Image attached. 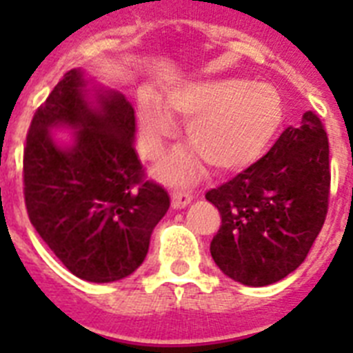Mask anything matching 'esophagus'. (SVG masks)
<instances>
[{
    "label": "esophagus",
    "mask_w": 353,
    "mask_h": 353,
    "mask_svg": "<svg viewBox=\"0 0 353 353\" xmlns=\"http://www.w3.org/2000/svg\"><path fill=\"white\" fill-rule=\"evenodd\" d=\"M192 201V194L187 191H174L171 196V207L173 208H183Z\"/></svg>",
    "instance_id": "obj_1"
}]
</instances>
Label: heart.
I'll return each instance as SVG.
<instances>
[{
  "label": "heart",
  "instance_id": "b5f03b06",
  "mask_svg": "<svg viewBox=\"0 0 353 353\" xmlns=\"http://www.w3.org/2000/svg\"><path fill=\"white\" fill-rule=\"evenodd\" d=\"M279 95L270 86L242 79L187 83L171 90L164 105L152 95L139 99V141L146 159H157L174 132V120L187 121V141L212 168L230 171L252 162L269 145L281 123ZM198 162L174 155L164 174L189 180Z\"/></svg>",
  "mask_w": 353,
  "mask_h": 353
}]
</instances>
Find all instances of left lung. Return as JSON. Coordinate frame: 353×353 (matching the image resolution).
Wrapping results in <instances>:
<instances>
[{
	"label": "left lung",
	"mask_w": 353,
	"mask_h": 353,
	"mask_svg": "<svg viewBox=\"0 0 353 353\" xmlns=\"http://www.w3.org/2000/svg\"><path fill=\"white\" fill-rule=\"evenodd\" d=\"M329 138L313 111L288 127L254 164L210 189L221 214L214 261L248 286L281 281L305 260L329 208Z\"/></svg>",
	"instance_id": "obj_1"
}]
</instances>
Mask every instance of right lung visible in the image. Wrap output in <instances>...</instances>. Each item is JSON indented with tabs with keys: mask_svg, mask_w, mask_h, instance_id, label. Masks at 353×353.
Listing matches in <instances>:
<instances>
[{
	"mask_svg": "<svg viewBox=\"0 0 353 353\" xmlns=\"http://www.w3.org/2000/svg\"><path fill=\"white\" fill-rule=\"evenodd\" d=\"M86 92L83 72L72 68L33 114L23 157L24 205L40 239L74 276L111 283L143 263L170 196L145 179L130 102L99 92L93 108ZM58 125L77 130L74 145L52 141L48 132Z\"/></svg>",
	"mask_w": 353,
	"mask_h": 353,
	"instance_id": "1",
	"label": "right lung"
}]
</instances>
